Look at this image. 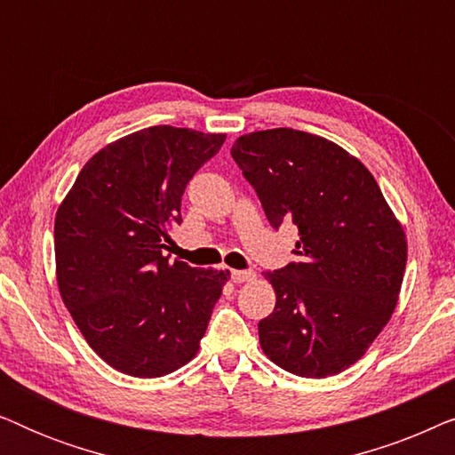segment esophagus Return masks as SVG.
<instances>
[{"label": "esophagus", "mask_w": 455, "mask_h": 455, "mask_svg": "<svg viewBox=\"0 0 455 455\" xmlns=\"http://www.w3.org/2000/svg\"><path fill=\"white\" fill-rule=\"evenodd\" d=\"M251 279H254V273L252 271L232 269V282L234 283H244V282H251Z\"/></svg>", "instance_id": "esophagus-1"}]
</instances>
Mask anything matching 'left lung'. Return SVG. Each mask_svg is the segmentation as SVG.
I'll list each match as a JSON object with an SVG mask.
<instances>
[{"mask_svg": "<svg viewBox=\"0 0 455 455\" xmlns=\"http://www.w3.org/2000/svg\"><path fill=\"white\" fill-rule=\"evenodd\" d=\"M232 157L275 229L294 223L296 259L265 271L275 308L259 323L263 352L298 377L338 375L387 325L406 269V234L356 157L294 128L240 136Z\"/></svg>", "mask_w": 455, "mask_h": 455, "instance_id": "1", "label": "left lung"}]
</instances>
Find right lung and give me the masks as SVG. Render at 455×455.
Instances as JSON below:
<instances>
[{"instance_id":"right-lung-1","label":"right lung","mask_w":455,"mask_h":455,"mask_svg":"<svg viewBox=\"0 0 455 455\" xmlns=\"http://www.w3.org/2000/svg\"><path fill=\"white\" fill-rule=\"evenodd\" d=\"M226 134L151 126L86 161L55 215L61 300L86 344L126 375L190 363L229 271L164 257L186 184Z\"/></svg>"}]
</instances>
